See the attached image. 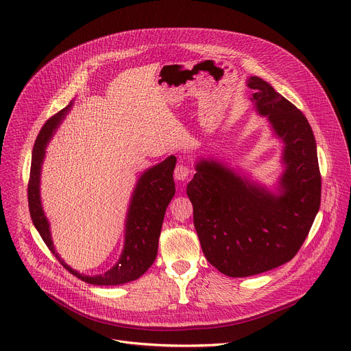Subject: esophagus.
Listing matches in <instances>:
<instances>
[{"mask_svg": "<svg viewBox=\"0 0 351 351\" xmlns=\"http://www.w3.org/2000/svg\"><path fill=\"white\" fill-rule=\"evenodd\" d=\"M173 176H175V179H176V180L185 182V180H188V179H189V176H191V168H189L188 165L179 163V165L176 166L175 172H173Z\"/></svg>", "mask_w": 351, "mask_h": 351, "instance_id": "34e87169", "label": "esophagus"}]
</instances>
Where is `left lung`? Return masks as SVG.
<instances>
[{"label": "left lung", "mask_w": 351, "mask_h": 351, "mask_svg": "<svg viewBox=\"0 0 351 351\" xmlns=\"http://www.w3.org/2000/svg\"><path fill=\"white\" fill-rule=\"evenodd\" d=\"M252 102L283 142L278 193L213 159L196 162L186 193L208 262L229 278H247L291 261L320 208L316 139L300 110L259 77Z\"/></svg>", "instance_id": "obj_1"}]
</instances>
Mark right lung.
Instances as JSON below:
<instances>
[{
    "mask_svg": "<svg viewBox=\"0 0 351 351\" xmlns=\"http://www.w3.org/2000/svg\"><path fill=\"white\" fill-rule=\"evenodd\" d=\"M72 104L73 102H71L66 108L51 117L44 123L34 145L28 182V206L32 223L41 234L48 249L57 257L58 262L69 273L84 280L85 283L97 286H117L136 280L152 266L154 261L156 259L158 242L165 212L175 195L173 169L176 165V158H166L163 162L146 169L138 179L125 220V245L117 265L104 274L86 276L78 273L77 270L69 267L64 259H61L53 247L49 222L44 213L40 195L41 169L45 158V147L51 141L55 129L60 126L65 115L69 112Z\"/></svg>",
    "mask_w": 351,
    "mask_h": 351,
    "instance_id": "obj_1",
    "label": "right lung"
}]
</instances>
